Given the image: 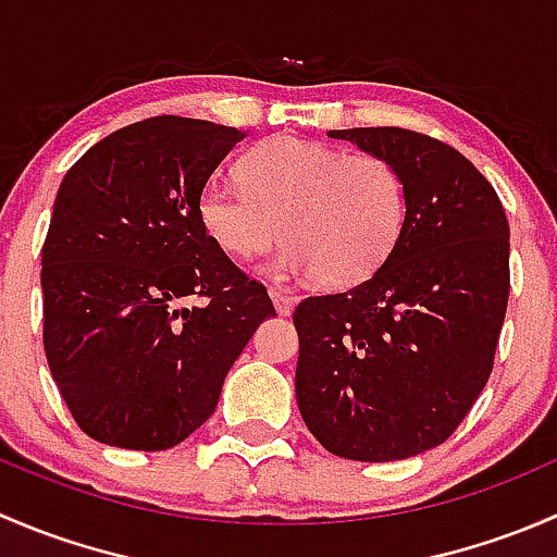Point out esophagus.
Listing matches in <instances>:
<instances>
[{
    "label": "esophagus",
    "instance_id": "1",
    "mask_svg": "<svg viewBox=\"0 0 557 557\" xmlns=\"http://www.w3.org/2000/svg\"><path fill=\"white\" fill-rule=\"evenodd\" d=\"M269 294H272V301H274V307H277L280 314L294 312V305H296L294 294H288V290H283V288H272Z\"/></svg>",
    "mask_w": 557,
    "mask_h": 557
}]
</instances>
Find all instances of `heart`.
<instances>
[{
    "label": "heart",
    "instance_id": "obj_1",
    "mask_svg": "<svg viewBox=\"0 0 557 557\" xmlns=\"http://www.w3.org/2000/svg\"><path fill=\"white\" fill-rule=\"evenodd\" d=\"M239 177L212 174L199 218L226 256L252 261L280 237L283 277H318L350 288L372 277L407 223V185L393 161L345 153L299 137H272L239 161Z\"/></svg>",
    "mask_w": 557,
    "mask_h": 557
}]
</instances>
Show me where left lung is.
I'll use <instances>...</instances> for the list:
<instances>
[{
  "mask_svg": "<svg viewBox=\"0 0 557 557\" xmlns=\"http://www.w3.org/2000/svg\"><path fill=\"white\" fill-rule=\"evenodd\" d=\"M329 137L398 166L407 223L372 277L299 301L296 401L339 458H412L453 436L493 372L509 301L507 212L480 170L429 134Z\"/></svg>",
  "mask_w": 557,
  "mask_h": 557,
  "instance_id": "obj_1",
  "label": "left lung"
}]
</instances>
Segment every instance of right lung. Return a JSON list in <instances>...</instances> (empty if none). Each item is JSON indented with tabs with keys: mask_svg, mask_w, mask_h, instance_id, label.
<instances>
[{
	"mask_svg": "<svg viewBox=\"0 0 557 557\" xmlns=\"http://www.w3.org/2000/svg\"><path fill=\"white\" fill-rule=\"evenodd\" d=\"M239 139L196 117H145L61 180L42 245V345L72 418L102 445H180L215 412L228 369L274 314L196 207Z\"/></svg>",
	"mask_w": 557,
	"mask_h": 557,
	"instance_id": "add662e5",
	"label": "right lung"
}]
</instances>
